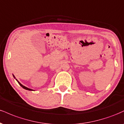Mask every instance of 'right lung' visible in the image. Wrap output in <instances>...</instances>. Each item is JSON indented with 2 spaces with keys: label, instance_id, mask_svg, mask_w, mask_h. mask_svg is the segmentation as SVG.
<instances>
[{
  "label": "right lung",
  "instance_id": "add662e5",
  "mask_svg": "<svg viewBox=\"0 0 124 124\" xmlns=\"http://www.w3.org/2000/svg\"><path fill=\"white\" fill-rule=\"evenodd\" d=\"M13 77H14V78H15V79H16V78H15V76H14V75H13ZM16 80L17 81V82H18V84H19V85H20V86H21V87H23V89H25V90H30V91H32V90H33L31 89H29V88L27 87H25V86H23V85H21V84L20 83V82H18V81L17 80V79H16Z\"/></svg>",
  "mask_w": 124,
  "mask_h": 124
}]
</instances>
